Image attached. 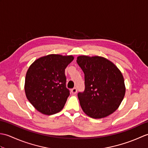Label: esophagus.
<instances>
[{
  "label": "esophagus",
  "instance_id": "obj_1",
  "mask_svg": "<svg viewBox=\"0 0 148 148\" xmlns=\"http://www.w3.org/2000/svg\"><path fill=\"white\" fill-rule=\"evenodd\" d=\"M77 88H76V87L73 88H72V89L71 90V93H72V94H74V95H75V94H76V93H77Z\"/></svg>",
  "mask_w": 148,
  "mask_h": 148
}]
</instances>
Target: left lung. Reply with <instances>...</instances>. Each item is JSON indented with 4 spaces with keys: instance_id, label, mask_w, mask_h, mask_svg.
I'll return each mask as SVG.
<instances>
[{
    "instance_id": "1",
    "label": "left lung",
    "mask_w": 148,
    "mask_h": 148,
    "mask_svg": "<svg viewBox=\"0 0 148 148\" xmlns=\"http://www.w3.org/2000/svg\"><path fill=\"white\" fill-rule=\"evenodd\" d=\"M84 74V90L77 93L83 111L99 119L115 111L125 93L124 79L117 67L101 56H78L76 60Z\"/></svg>"
}]
</instances>
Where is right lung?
Segmentation results:
<instances>
[{
    "label": "right lung",
    "mask_w": 148,
    "mask_h": 148,
    "mask_svg": "<svg viewBox=\"0 0 148 148\" xmlns=\"http://www.w3.org/2000/svg\"><path fill=\"white\" fill-rule=\"evenodd\" d=\"M73 60L72 56L53 54L37 59L30 66L25 91L27 99L37 111L52 115L64 108L70 95L65 69Z\"/></svg>",
    "instance_id": "right-lung-1"
}]
</instances>
